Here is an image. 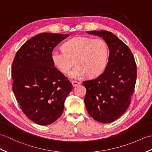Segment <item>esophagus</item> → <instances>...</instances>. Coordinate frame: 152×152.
Returning a JSON list of instances; mask_svg holds the SVG:
<instances>
[{
  "label": "esophagus",
  "instance_id": "34e87169",
  "mask_svg": "<svg viewBox=\"0 0 152 152\" xmlns=\"http://www.w3.org/2000/svg\"><path fill=\"white\" fill-rule=\"evenodd\" d=\"M72 84L73 87H76L77 86H78V85H80V83L79 82H77V81L73 80V81H72Z\"/></svg>",
  "mask_w": 152,
  "mask_h": 152
}]
</instances>
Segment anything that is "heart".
I'll return each mask as SVG.
<instances>
[{
  "mask_svg": "<svg viewBox=\"0 0 152 152\" xmlns=\"http://www.w3.org/2000/svg\"><path fill=\"white\" fill-rule=\"evenodd\" d=\"M63 48L62 50L54 49L52 52V61L65 75L70 72L75 61L77 66L70 74L72 78L80 79L86 75L97 77L106 68L109 48L102 39L77 36L66 41Z\"/></svg>",
  "mask_w": 152,
  "mask_h": 152,
  "instance_id": "b5f03b06",
  "label": "heart"
}]
</instances>
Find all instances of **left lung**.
Instances as JSON below:
<instances>
[{"instance_id":"1","label":"left lung","mask_w":152,"mask_h":152,"mask_svg":"<svg viewBox=\"0 0 152 152\" xmlns=\"http://www.w3.org/2000/svg\"><path fill=\"white\" fill-rule=\"evenodd\" d=\"M107 42L109 56L106 68L99 76L83 82L88 113L102 123L115 121L124 113L131 102L137 79V65L129 48L106 30L87 31Z\"/></svg>"}]
</instances>
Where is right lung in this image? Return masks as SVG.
I'll list each match as a JSON object with an SVG mask.
<instances>
[{"instance_id": "add662e5", "label": "right lung", "mask_w": 152, "mask_h": 152, "mask_svg": "<svg viewBox=\"0 0 152 152\" xmlns=\"http://www.w3.org/2000/svg\"><path fill=\"white\" fill-rule=\"evenodd\" d=\"M69 34L41 33L17 52L12 66V89L28 118L47 126L59 118L72 85L56 69L52 52Z\"/></svg>"}]
</instances>
